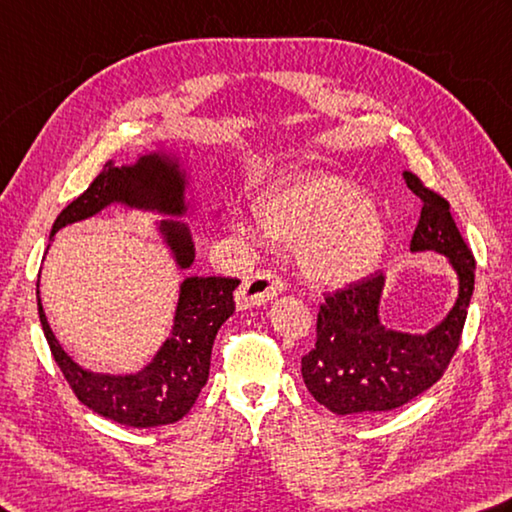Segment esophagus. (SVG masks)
I'll list each match as a JSON object with an SVG mask.
<instances>
[{"label": "esophagus", "mask_w": 512, "mask_h": 512, "mask_svg": "<svg viewBox=\"0 0 512 512\" xmlns=\"http://www.w3.org/2000/svg\"><path fill=\"white\" fill-rule=\"evenodd\" d=\"M284 291V280L275 271H257L244 280L237 291L239 309L264 304Z\"/></svg>", "instance_id": "obj_1"}]
</instances>
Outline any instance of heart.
Returning a JSON list of instances; mask_svg holds the SVG:
<instances>
[{"instance_id": "obj_1", "label": "heart", "mask_w": 512, "mask_h": 512, "mask_svg": "<svg viewBox=\"0 0 512 512\" xmlns=\"http://www.w3.org/2000/svg\"><path fill=\"white\" fill-rule=\"evenodd\" d=\"M266 235L302 248L313 280L345 284L367 273L383 250L385 228L365 194L333 174L284 183L259 203Z\"/></svg>"}]
</instances>
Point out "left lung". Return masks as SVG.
Returning <instances> with one entry per match:
<instances>
[{"mask_svg": "<svg viewBox=\"0 0 512 512\" xmlns=\"http://www.w3.org/2000/svg\"><path fill=\"white\" fill-rule=\"evenodd\" d=\"M403 179L423 203L410 246L450 259L459 275L457 304L439 327L410 336L378 320L383 273L324 295L315 347L302 358V378L315 401L333 414L389 412L410 403L443 376L461 342L475 288V257L454 224L450 203L414 172H403Z\"/></svg>", "mask_w": 512, "mask_h": 512, "instance_id": "1", "label": "left lung"}]
</instances>
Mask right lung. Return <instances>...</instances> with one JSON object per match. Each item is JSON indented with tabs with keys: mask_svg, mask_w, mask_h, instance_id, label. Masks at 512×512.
Returning a JSON list of instances; mask_svg holds the SVG:
<instances>
[{
	"mask_svg": "<svg viewBox=\"0 0 512 512\" xmlns=\"http://www.w3.org/2000/svg\"><path fill=\"white\" fill-rule=\"evenodd\" d=\"M183 185L176 165L165 163L159 154L143 156L132 167L107 163V170L100 172L89 188L60 212L51 237L67 224L96 215L114 201L159 210L165 215H181L185 208ZM161 228L176 262L181 268H188L194 259L188 228L176 221H165ZM237 286V277H188L181 284L172 336L165 340L150 365L134 376H102L78 367L55 340L42 311L40 291L37 311L53 358L82 405L120 425L156 427L176 423L188 414L201 387L208 383L212 342L221 324L235 311L232 291Z\"/></svg>",
	"mask_w": 512,
	"mask_h": 512,
	"instance_id": "obj_1",
	"label": "right lung"
}]
</instances>
